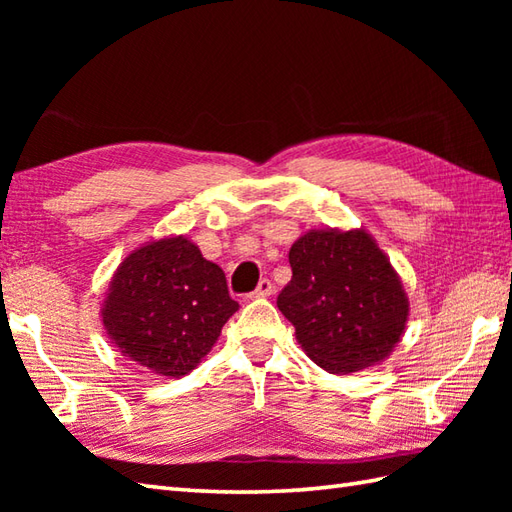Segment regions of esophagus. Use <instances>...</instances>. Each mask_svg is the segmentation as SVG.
Returning <instances> with one entry per match:
<instances>
[{
    "instance_id": "obj_1",
    "label": "esophagus",
    "mask_w": 512,
    "mask_h": 512,
    "mask_svg": "<svg viewBox=\"0 0 512 512\" xmlns=\"http://www.w3.org/2000/svg\"><path fill=\"white\" fill-rule=\"evenodd\" d=\"M273 281H270V279H262V281H259V284H257V288L253 290V292H250V299H266V297H270V295H273Z\"/></svg>"
}]
</instances>
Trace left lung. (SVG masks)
<instances>
[{
    "instance_id": "left-lung-1",
    "label": "left lung",
    "mask_w": 512,
    "mask_h": 512,
    "mask_svg": "<svg viewBox=\"0 0 512 512\" xmlns=\"http://www.w3.org/2000/svg\"><path fill=\"white\" fill-rule=\"evenodd\" d=\"M290 284L277 308L314 363L352 374L383 363L405 334L409 299L365 228H312L288 253Z\"/></svg>"
}]
</instances>
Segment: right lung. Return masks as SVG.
Listing matches in <instances>:
<instances>
[{
	"mask_svg": "<svg viewBox=\"0 0 512 512\" xmlns=\"http://www.w3.org/2000/svg\"><path fill=\"white\" fill-rule=\"evenodd\" d=\"M239 303L224 270L189 237L151 239L129 253L101 308L107 339L129 361L158 376L189 374L211 352Z\"/></svg>",
	"mask_w": 512,
	"mask_h": 512,
	"instance_id": "add662e5",
	"label": "right lung"
}]
</instances>
